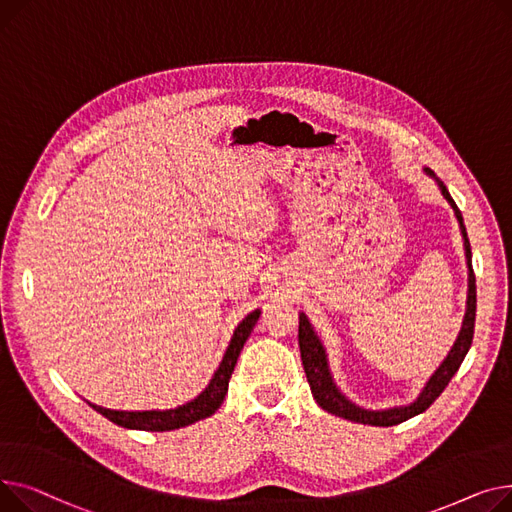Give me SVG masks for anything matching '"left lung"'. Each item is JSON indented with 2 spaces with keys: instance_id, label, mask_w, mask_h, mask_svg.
Segmentation results:
<instances>
[{
  "instance_id": "left-lung-1",
  "label": "left lung",
  "mask_w": 512,
  "mask_h": 512,
  "mask_svg": "<svg viewBox=\"0 0 512 512\" xmlns=\"http://www.w3.org/2000/svg\"><path fill=\"white\" fill-rule=\"evenodd\" d=\"M426 173L432 175L438 186L442 196L448 200V204L453 206L463 239H465V256H467V268H469V295H467V312H465V320H463V328L459 333V339L455 343V347L450 349V353L446 355V359L442 362V366L434 372V376L428 380L426 388L422 390V395L417 397L415 403L407 405V407H393V409H384V411H370V409H362L357 407L355 403H351L349 399H345V395L339 393V388L333 382V376L328 372V362H326V353L324 347L320 343V339L316 337L314 328L310 324V320L306 318V314H299V353H302V364L310 382V390L316 399V403L333 415H339L343 419H349V422L355 424H366V426H397L407 422V419L424 413L440 395L442 390L448 386V382L453 380V376L457 374V370L461 368L463 359L473 343V328H475V308H477V297H475V275H473V266H471V246H469V237L463 225V217L461 210L457 208L455 200L450 198L446 186L440 182V179L434 175L432 169L426 167Z\"/></svg>"
}]
</instances>
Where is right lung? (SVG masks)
<instances>
[{
    "mask_svg": "<svg viewBox=\"0 0 512 512\" xmlns=\"http://www.w3.org/2000/svg\"><path fill=\"white\" fill-rule=\"evenodd\" d=\"M258 318H260V310H254L252 314H248L242 322L237 324L219 370L215 372L213 380H210V384L194 401H190L182 407L167 409V411H113V409H105V407H99L93 403H88V405L95 411H99L101 415H105L109 422H113L117 426L130 428V430H144V432H169V430H177V428H186L194 422H200V419H204V417H210L221 407V403L227 395L229 378L237 364V357H239V353H242L244 343L248 341Z\"/></svg>",
    "mask_w": 512,
    "mask_h": 512,
    "instance_id": "right-lung-1",
    "label": "right lung"
}]
</instances>
